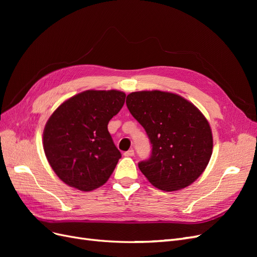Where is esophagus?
<instances>
[{
	"mask_svg": "<svg viewBox=\"0 0 257 257\" xmlns=\"http://www.w3.org/2000/svg\"><path fill=\"white\" fill-rule=\"evenodd\" d=\"M134 155V150L133 149H130L128 151L124 152V157H133Z\"/></svg>",
	"mask_w": 257,
	"mask_h": 257,
	"instance_id": "1",
	"label": "esophagus"
}]
</instances>
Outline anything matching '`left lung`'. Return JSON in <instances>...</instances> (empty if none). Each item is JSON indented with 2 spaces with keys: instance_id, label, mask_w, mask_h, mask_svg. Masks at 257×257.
Instances as JSON below:
<instances>
[{
  "instance_id": "1",
  "label": "left lung",
  "mask_w": 257,
  "mask_h": 257,
  "mask_svg": "<svg viewBox=\"0 0 257 257\" xmlns=\"http://www.w3.org/2000/svg\"><path fill=\"white\" fill-rule=\"evenodd\" d=\"M126 106L142 124L152 145L149 160L138 167L162 191H177L204 173L213 139L205 115L188 99L164 91L130 93Z\"/></svg>"
}]
</instances>
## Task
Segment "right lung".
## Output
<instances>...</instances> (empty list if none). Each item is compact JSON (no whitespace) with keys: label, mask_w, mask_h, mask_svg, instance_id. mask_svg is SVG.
<instances>
[{"label":"right lung","mask_w":257,"mask_h":257,"mask_svg":"<svg viewBox=\"0 0 257 257\" xmlns=\"http://www.w3.org/2000/svg\"><path fill=\"white\" fill-rule=\"evenodd\" d=\"M125 93L88 90L62 103L45 125L43 146L51 168L62 181L83 192L107 182L121 158L108 132Z\"/></svg>","instance_id":"right-lung-1"}]
</instances>
